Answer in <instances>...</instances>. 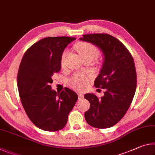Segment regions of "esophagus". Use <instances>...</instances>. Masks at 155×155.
<instances>
[{"mask_svg": "<svg viewBox=\"0 0 155 155\" xmlns=\"http://www.w3.org/2000/svg\"><path fill=\"white\" fill-rule=\"evenodd\" d=\"M78 99H81L83 98V94L81 92L78 93Z\"/></svg>", "mask_w": 155, "mask_h": 155, "instance_id": "obj_1", "label": "esophagus"}]
</instances>
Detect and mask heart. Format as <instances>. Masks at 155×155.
Returning a JSON list of instances; mask_svg holds the SVG:
<instances>
[{
	"label": "heart",
	"mask_w": 155,
	"mask_h": 155,
	"mask_svg": "<svg viewBox=\"0 0 155 155\" xmlns=\"http://www.w3.org/2000/svg\"><path fill=\"white\" fill-rule=\"evenodd\" d=\"M77 51L82 58L91 56L93 58L97 57L99 54V50L97 47L92 43L81 42L78 43L76 46ZM68 51H65L61 56V63L63 65L65 63V59L67 56ZM91 78V75L85 74H76L70 81V84L73 88L77 90H82L87 86L89 81Z\"/></svg>",
	"instance_id": "heart-1"
}]
</instances>
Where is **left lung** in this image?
<instances>
[{
  "label": "left lung",
  "instance_id": "obj_1",
  "mask_svg": "<svg viewBox=\"0 0 155 155\" xmlns=\"http://www.w3.org/2000/svg\"><path fill=\"white\" fill-rule=\"evenodd\" d=\"M80 40L97 46L104 56L102 68L94 81L96 87L105 90L104 96L99 99L94 94H85L90 104L85 119L91 126L108 128L124 117L133 99L137 87L133 58L126 47L110 34H85Z\"/></svg>",
  "mask_w": 155,
  "mask_h": 155
}]
</instances>
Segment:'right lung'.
Segmentation results:
<instances>
[{
	"mask_svg": "<svg viewBox=\"0 0 155 155\" xmlns=\"http://www.w3.org/2000/svg\"><path fill=\"white\" fill-rule=\"evenodd\" d=\"M76 38L47 37L33 44L24 54L17 76L22 105L27 115L43 130H60L78 99L68 87L61 92L51 90V77L61 70V56Z\"/></svg>",
	"mask_w": 155,
	"mask_h": 155,
	"instance_id": "right-lung-1",
	"label": "right lung"
}]
</instances>
